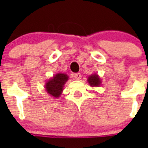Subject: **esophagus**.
<instances>
[{
	"label": "esophagus",
	"mask_w": 148,
	"mask_h": 148,
	"mask_svg": "<svg viewBox=\"0 0 148 148\" xmlns=\"http://www.w3.org/2000/svg\"><path fill=\"white\" fill-rule=\"evenodd\" d=\"M74 77L76 79L79 80L80 79L82 78V74H80V73H75V74H74Z\"/></svg>",
	"instance_id": "esophagus-1"
}]
</instances>
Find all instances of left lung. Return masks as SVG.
<instances>
[{"instance_id": "left-lung-1", "label": "left lung", "mask_w": 148, "mask_h": 148, "mask_svg": "<svg viewBox=\"0 0 148 148\" xmlns=\"http://www.w3.org/2000/svg\"><path fill=\"white\" fill-rule=\"evenodd\" d=\"M88 82L89 83L90 86H98L100 84L101 81L97 74H93V75H91L90 77L88 78Z\"/></svg>"}]
</instances>
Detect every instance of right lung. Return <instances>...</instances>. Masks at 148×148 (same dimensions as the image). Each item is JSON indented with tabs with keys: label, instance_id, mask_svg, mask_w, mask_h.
Listing matches in <instances>:
<instances>
[{
	"label": "right lung",
	"instance_id": "right-lung-1",
	"mask_svg": "<svg viewBox=\"0 0 148 148\" xmlns=\"http://www.w3.org/2000/svg\"><path fill=\"white\" fill-rule=\"evenodd\" d=\"M68 78V76L65 74H57L55 75L46 83V89L48 93L53 97H59L62 95L64 85Z\"/></svg>",
	"mask_w": 148,
	"mask_h": 148
}]
</instances>
